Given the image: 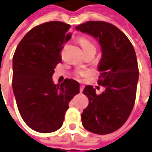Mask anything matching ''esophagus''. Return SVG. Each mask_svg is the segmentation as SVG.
<instances>
[{"instance_id":"1","label":"esophagus","mask_w":152,"mask_h":152,"mask_svg":"<svg viewBox=\"0 0 152 152\" xmlns=\"http://www.w3.org/2000/svg\"><path fill=\"white\" fill-rule=\"evenodd\" d=\"M79 89H80V92L82 93L83 91V90H84V86L83 85H81L80 86V87H79Z\"/></svg>"}]
</instances>
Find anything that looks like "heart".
Instances as JSON below:
<instances>
[{
    "mask_svg": "<svg viewBox=\"0 0 152 152\" xmlns=\"http://www.w3.org/2000/svg\"><path fill=\"white\" fill-rule=\"evenodd\" d=\"M78 42L80 43L81 46L83 48V51H87V50H96L95 45L91 40L86 37H81L78 39ZM89 75V72L86 69H78L77 71V77H86Z\"/></svg>",
    "mask_w": 152,
    "mask_h": 152,
    "instance_id": "obj_1",
    "label": "heart"
}]
</instances>
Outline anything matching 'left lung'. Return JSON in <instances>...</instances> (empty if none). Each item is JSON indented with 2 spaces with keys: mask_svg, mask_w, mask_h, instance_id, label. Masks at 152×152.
I'll list each match as a JSON object with an SVG mask.
<instances>
[{
  "mask_svg": "<svg viewBox=\"0 0 152 152\" xmlns=\"http://www.w3.org/2000/svg\"><path fill=\"white\" fill-rule=\"evenodd\" d=\"M75 28L99 39L102 58L98 84L106 88L101 94L92 86L84 88L89 104L81 115L83 126L94 134H110L125 124L134 105L139 79L135 51L128 37L112 24L90 20Z\"/></svg>",
  "mask_w": 152,
  "mask_h": 152,
  "instance_id": "8db88e82",
  "label": "left lung"
}]
</instances>
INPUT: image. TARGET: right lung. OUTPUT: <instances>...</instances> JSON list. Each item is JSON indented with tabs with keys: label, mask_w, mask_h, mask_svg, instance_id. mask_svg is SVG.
<instances>
[{
	"label": "right lung",
	"mask_w": 152,
	"mask_h": 152,
	"mask_svg": "<svg viewBox=\"0 0 152 152\" xmlns=\"http://www.w3.org/2000/svg\"><path fill=\"white\" fill-rule=\"evenodd\" d=\"M70 26L49 21L24 36L12 58V90L21 118L40 133L58 130L69 102L79 93V83L66 78L60 85L52 81L61 61L64 44L71 37Z\"/></svg>",
	"instance_id": "add662e5"
}]
</instances>
